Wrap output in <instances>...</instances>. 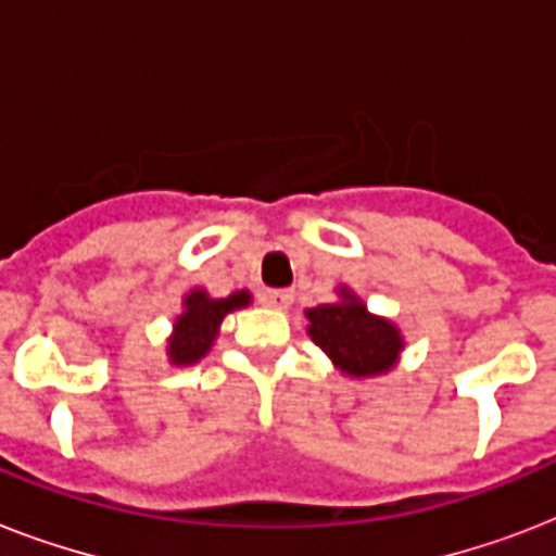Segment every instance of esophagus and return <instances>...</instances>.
<instances>
[{
	"mask_svg": "<svg viewBox=\"0 0 556 556\" xmlns=\"http://www.w3.org/2000/svg\"><path fill=\"white\" fill-rule=\"evenodd\" d=\"M294 300L291 291H279V288H268V291H262V305H268V308H288Z\"/></svg>",
	"mask_w": 556,
	"mask_h": 556,
	"instance_id": "esophagus-1",
	"label": "esophagus"
}]
</instances>
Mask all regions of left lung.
I'll return each instance as SVG.
<instances>
[{"instance_id":"1","label":"left lung","mask_w":556,"mask_h":556,"mask_svg":"<svg viewBox=\"0 0 556 556\" xmlns=\"http://www.w3.org/2000/svg\"><path fill=\"white\" fill-rule=\"evenodd\" d=\"M334 303L305 308V331L346 378L366 380L387 375L404 352V334L395 323L371 314L349 286H338Z\"/></svg>"}]
</instances>
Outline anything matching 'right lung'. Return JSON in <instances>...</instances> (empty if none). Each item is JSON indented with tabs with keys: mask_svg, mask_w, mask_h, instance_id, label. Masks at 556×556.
<instances>
[{
	"mask_svg": "<svg viewBox=\"0 0 556 556\" xmlns=\"http://www.w3.org/2000/svg\"><path fill=\"white\" fill-rule=\"evenodd\" d=\"M253 296L248 288L227 296H210L204 288H190L181 300V314L173 320L167 338L169 366H192L207 355L227 314L248 308Z\"/></svg>",
	"mask_w": 556,
	"mask_h": 556,
	"instance_id": "obj_1",
	"label": "right lung"
}]
</instances>
